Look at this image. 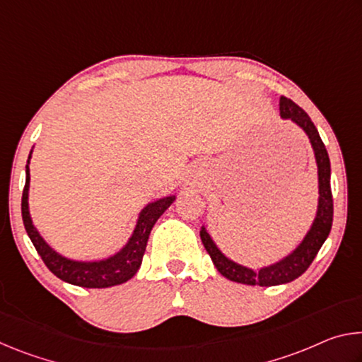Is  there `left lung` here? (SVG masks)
<instances>
[{
	"mask_svg": "<svg viewBox=\"0 0 362 362\" xmlns=\"http://www.w3.org/2000/svg\"><path fill=\"white\" fill-rule=\"evenodd\" d=\"M279 115L283 119H291L293 124H297L308 136L310 144L313 146L317 166V188H320L316 217L302 243L291 254H287L284 259L278 260L276 263L262 267L259 269L247 268L228 259L217 247V244L212 241L206 226H201V241H203L207 254L211 255L214 265H216L222 276L230 281H235V283L269 287L286 284L297 279L300 274H303L308 269L311 262L315 260L316 254L320 252L324 241L327 240L330 228H332L334 201L332 189H330V161L326 146H324L320 137V132H317L313 121L310 119V116L297 103L287 99V97H281L279 99Z\"/></svg>",
	"mask_w": 362,
	"mask_h": 362,
	"instance_id": "left-lung-1",
	"label": "left lung"
}]
</instances>
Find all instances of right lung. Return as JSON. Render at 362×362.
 Here are the masks:
<instances>
[{
    "mask_svg": "<svg viewBox=\"0 0 362 362\" xmlns=\"http://www.w3.org/2000/svg\"><path fill=\"white\" fill-rule=\"evenodd\" d=\"M30 158L32 151L28 155V161L25 166V188L22 193V220L25 225L27 235L32 240L36 252L41 255L42 262L46 267L65 283L79 287H89V289H103V287L118 286L129 281L137 269L142 265V259L145 254L146 243L151 233L153 225L156 220L163 216L164 211L174 203L175 194L166 196V198L156 199L153 203L146 204L139 214L136 228L124 246L118 252L107 257L102 260L93 262H79L71 260L69 257L60 255L56 252L49 244L45 241V238L40 235L33 225L32 216L28 209V189H30Z\"/></svg>",
    "mask_w": 362,
    "mask_h": 362,
    "instance_id": "obj_1",
    "label": "right lung"
}]
</instances>
